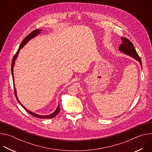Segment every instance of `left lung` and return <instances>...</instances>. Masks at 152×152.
I'll use <instances>...</instances> for the list:
<instances>
[{"mask_svg": "<svg viewBox=\"0 0 152 152\" xmlns=\"http://www.w3.org/2000/svg\"><path fill=\"white\" fill-rule=\"evenodd\" d=\"M121 39H122V43L118 48L119 51L134 58L135 60L138 61L142 68L141 60L139 57L138 53H137V51L134 46V45L126 38L121 37Z\"/></svg>", "mask_w": 152, "mask_h": 152, "instance_id": "obj_1", "label": "left lung"}]
</instances>
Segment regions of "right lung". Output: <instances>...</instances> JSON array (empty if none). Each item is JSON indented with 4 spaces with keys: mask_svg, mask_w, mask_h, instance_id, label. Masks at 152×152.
I'll use <instances>...</instances> for the list:
<instances>
[{
    "mask_svg": "<svg viewBox=\"0 0 152 152\" xmlns=\"http://www.w3.org/2000/svg\"><path fill=\"white\" fill-rule=\"evenodd\" d=\"M42 31V29H36V30L32 32L31 34H29L28 36H26V37L24 38V39L22 41V42H21V44H20V47L18 48V49L17 52H16L15 55H14V58H13V59H12V64H11V73H12V76L13 82H14L15 95V97H16V99H17L18 102L21 106H22L23 107L24 109H25L29 114H30L31 115H32L34 116V117H35L38 118H52L55 117L59 113V111H60V108H59V104L58 105L56 110H55L53 113H52V114H49V115H39V114H36V113H35L31 112V111H29L28 110H27L26 108L22 104H21V102H20V100H18V97H17V91H16L15 87V84H14V72H13V71H14V64H15V61H16V59H17V56H18V55L19 52H20V50H21V49H22V48L25 46V45L26 44H27V43L30 41V39H31L35 38V37H37L38 34H39Z\"/></svg>",
    "mask_w": 152,
    "mask_h": 152,
    "instance_id": "1",
    "label": "right lung"
}]
</instances>
